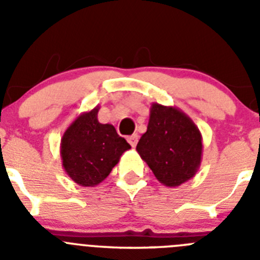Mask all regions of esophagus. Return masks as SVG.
Returning a JSON list of instances; mask_svg holds the SVG:
<instances>
[{
	"mask_svg": "<svg viewBox=\"0 0 260 260\" xmlns=\"http://www.w3.org/2000/svg\"><path fill=\"white\" fill-rule=\"evenodd\" d=\"M127 142L130 143V146L135 147V146H137V143H138V135L133 134V135H130V137H127Z\"/></svg>",
	"mask_w": 260,
	"mask_h": 260,
	"instance_id": "1",
	"label": "esophagus"
}]
</instances>
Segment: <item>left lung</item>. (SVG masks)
<instances>
[{
  "label": "left lung",
  "instance_id": "obj_1",
  "mask_svg": "<svg viewBox=\"0 0 260 260\" xmlns=\"http://www.w3.org/2000/svg\"><path fill=\"white\" fill-rule=\"evenodd\" d=\"M137 151L158 182L177 187L198 172L203 139L198 126L182 110L153 103L147 132L138 142Z\"/></svg>",
  "mask_w": 260,
  "mask_h": 260
}]
</instances>
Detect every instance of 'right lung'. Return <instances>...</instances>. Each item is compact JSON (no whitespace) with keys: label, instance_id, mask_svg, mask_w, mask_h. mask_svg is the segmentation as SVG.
<instances>
[{"label":"right lung","instance_id":"right-lung-1","mask_svg":"<svg viewBox=\"0 0 260 260\" xmlns=\"http://www.w3.org/2000/svg\"><path fill=\"white\" fill-rule=\"evenodd\" d=\"M100 107L80 113L61 138L62 167L78 185L93 187L109 176L132 147L110 123H100Z\"/></svg>","mask_w":260,"mask_h":260}]
</instances>
